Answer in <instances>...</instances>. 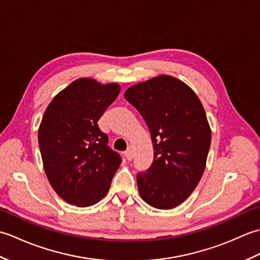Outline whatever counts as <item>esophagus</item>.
I'll return each mask as SVG.
<instances>
[{
	"mask_svg": "<svg viewBox=\"0 0 260 260\" xmlns=\"http://www.w3.org/2000/svg\"><path fill=\"white\" fill-rule=\"evenodd\" d=\"M124 155H125V157L128 159V161H131L132 158H133V150H132V147L129 146L128 148H127V150L125 151V153H124Z\"/></svg>",
	"mask_w": 260,
	"mask_h": 260,
	"instance_id": "obj_1",
	"label": "esophagus"
}]
</instances>
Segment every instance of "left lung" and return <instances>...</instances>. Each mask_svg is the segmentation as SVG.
Returning a JSON list of instances; mask_svg holds the SVG:
<instances>
[{
    "instance_id": "8db88e82",
    "label": "left lung",
    "mask_w": 260,
    "mask_h": 260,
    "mask_svg": "<svg viewBox=\"0 0 260 260\" xmlns=\"http://www.w3.org/2000/svg\"><path fill=\"white\" fill-rule=\"evenodd\" d=\"M150 129L154 158L137 173V187L150 206L168 210L186 200L201 180L211 131L198 96L184 82L158 76L124 93Z\"/></svg>"
}]
</instances>
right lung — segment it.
Here are the masks:
<instances>
[{"label": "right lung", "instance_id": "add662e5", "mask_svg": "<svg viewBox=\"0 0 260 260\" xmlns=\"http://www.w3.org/2000/svg\"><path fill=\"white\" fill-rule=\"evenodd\" d=\"M120 91L117 84L78 79L49 104L38 132L47 178L64 201L89 207L107 194L121 157L98 120Z\"/></svg>", "mask_w": 260, "mask_h": 260}]
</instances>
